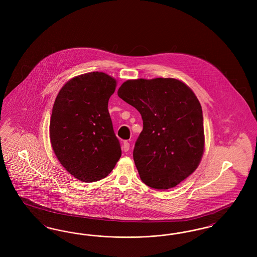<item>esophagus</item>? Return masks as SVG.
Here are the masks:
<instances>
[{"label": "esophagus", "mask_w": 257, "mask_h": 257, "mask_svg": "<svg viewBox=\"0 0 257 257\" xmlns=\"http://www.w3.org/2000/svg\"><path fill=\"white\" fill-rule=\"evenodd\" d=\"M122 149L124 152H127L130 149V144L128 142H124L122 145Z\"/></svg>", "instance_id": "obj_1"}]
</instances>
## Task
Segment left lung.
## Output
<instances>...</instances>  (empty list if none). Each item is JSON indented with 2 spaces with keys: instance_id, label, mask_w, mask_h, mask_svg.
<instances>
[{
  "instance_id": "left-lung-1",
  "label": "left lung",
  "mask_w": 257,
  "mask_h": 257,
  "mask_svg": "<svg viewBox=\"0 0 257 257\" xmlns=\"http://www.w3.org/2000/svg\"><path fill=\"white\" fill-rule=\"evenodd\" d=\"M117 95L142 114L133 157L144 183L168 190L196 171L205 140L202 109L189 86L174 78L127 80Z\"/></svg>"
}]
</instances>
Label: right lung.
<instances>
[{"mask_svg":"<svg viewBox=\"0 0 257 257\" xmlns=\"http://www.w3.org/2000/svg\"><path fill=\"white\" fill-rule=\"evenodd\" d=\"M116 80L103 72L82 74L64 84L55 100L50 141L61 166L82 182H95L121 156L108 102Z\"/></svg>","mask_w":257,"mask_h":257,"instance_id":"add662e5","label":"right lung"}]
</instances>
